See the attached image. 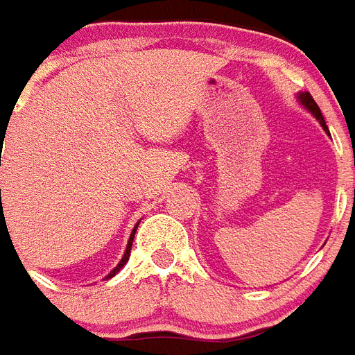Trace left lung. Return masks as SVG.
Returning a JSON list of instances; mask_svg holds the SVG:
<instances>
[{
	"label": "left lung",
	"instance_id": "obj_1",
	"mask_svg": "<svg viewBox=\"0 0 355 355\" xmlns=\"http://www.w3.org/2000/svg\"><path fill=\"white\" fill-rule=\"evenodd\" d=\"M297 101L303 105L306 111L311 112L312 116L316 118L318 122H320V125L324 128L325 133L329 135V130H327V125H325V120H324V116H322V111H320V107L316 105V101L312 99L311 94H309V92H301V94H297Z\"/></svg>",
	"mask_w": 355,
	"mask_h": 355
}]
</instances>
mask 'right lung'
<instances>
[{
	"instance_id": "add662e5",
	"label": "right lung",
	"mask_w": 355,
	"mask_h": 355,
	"mask_svg": "<svg viewBox=\"0 0 355 355\" xmlns=\"http://www.w3.org/2000/svg\"><path fill=\"white\" fill-rule=\"evenodd\" d=\"M0 191H1V190H0ZM3 220H5V216H3V214H1V216H0V224H1V225H3ZM137 225H139V222H137V224H135V227H133V231H131L130 241H128V246H125V252H124V256H122V259H120V263H118L116 267H114V269H112V271L109 272V275H107V277H105V278H112V277H114V275H116V272H120V269L124 267L125 261L130 259L131 244H133V237H135V231H137Z\"/></svg>"
}]
</instances>
